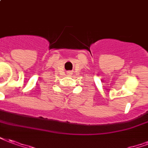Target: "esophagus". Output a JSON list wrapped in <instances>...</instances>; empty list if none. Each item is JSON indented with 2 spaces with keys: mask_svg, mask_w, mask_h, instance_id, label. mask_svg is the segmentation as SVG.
<instances>
[{
  "mask_svg": "<svg viewBox=\"0 0 148 148\" xmlns=\"http://www.w3.org/2000/svg\"><path fill=\"white\" fill-rule=\"evenodd\" d=\"M71 74V73H70V72H69V74Z\"/></svg>",
  "mask_w": 148,
  "mask_h": 148,
  "instance_id": "34e87169",
  "label": "esophagus"
}]
</instances>
